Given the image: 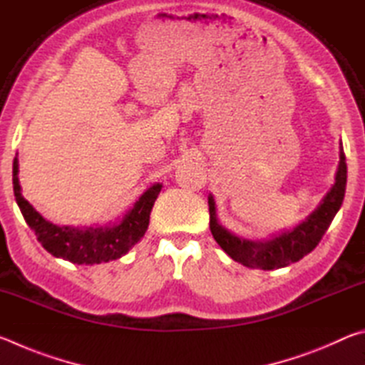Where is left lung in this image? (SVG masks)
<instances>
[{"label": "left lung", "instance_id": "left-lung-1", "mask_svg": "<svg viewBox=\"0 0 365 365\" xmlns=\"http://www.w3.org/2000/svg\"><path fill=\"white\" fill-rule=\"evenodd\" d=\"M346 177H348V169H346V156L341 145L339 146V164L335 185L327 193L320 206L294 230L282 233L280 237L264 243L240 240L227 232L225 228H222L215 219L214 200L212 196H209V214H211L209 215L211 217L209 227H211L212 237L233 261L243 264L246 267L272 270L298 262L319 245L324 233L329 230L338 209L341 207L346 191Z\"/></svg>", "mask_w": 365, "mask_h": 365}]
</instances>
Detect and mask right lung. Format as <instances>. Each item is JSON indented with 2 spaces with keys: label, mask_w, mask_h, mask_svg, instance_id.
Masks as SVG:
<instances>
[{
  "label": "right lung",
  "mask_w": 365,
  "mask_h": 365,
  "mask_svg": "<svg viewBox=\"0 0 365 365\" xmlns=\"http://www.w3.org/2000/svg\"><path fill=\"white\" fill-rule=\"evenodd\" d=\"M17 172H19V163H17V158H14V163H12L14 196L27 225L35 232L36 240L53 256L67 259L78 265L109 262L127 255L128 250H132V246L140 242L150 225L151 209L163 187L156 183L148 188L125 214L120 224L98 228L90 227L80 230V228L53 225L51 222L43 219L22 196Z\"/></svg>",
  "instance_id": "1"
}]
</instances>
